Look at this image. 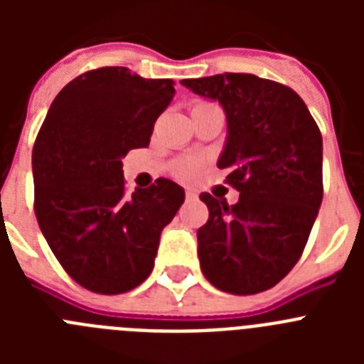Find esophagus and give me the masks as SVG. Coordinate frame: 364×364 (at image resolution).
<instances>
[{
  "instance_id": "34e87169",
  "label": "esophagus",
  "mask_w": 364,
  "mask_h": 364,
  "mask_svg": "<svg viewBox=\"0 0 364 364\" xmlns=\"http://www.w3.org/2000/svg\"><path fill=\"white\" fill-rule=\"evenodd\" d=\"M195 198H197V191L188 189V191H186V200H195Z\"/></svg>"
}]
</instances>
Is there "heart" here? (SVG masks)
Instances as JSON below:
<instances>
[{"label":"heart","instance_id":"b5f03b06","mask_svg":"<svg viewBox=\"0 0 364 364\" xmlns=\"http://www.w3.org/2000/svg\"><path fill=\"white\" fill-rule=\"evenodd\" d=\"M205 105L210 104H202V102H198V104H195V107H205ZM195 171H197V164L193 162V160H184V162H180L178 166H176V175L182 176V178H188V176H191Z\"/></svg>","mask_w":364,"mask_h":364}]
</instances>
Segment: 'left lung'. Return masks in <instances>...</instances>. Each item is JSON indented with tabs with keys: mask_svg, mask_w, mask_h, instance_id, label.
Segmentation results:
<instances>
[{
	"mask_svg": "<svg viewBox=\"0 0 364 364\" xmlns=\"http://www.w3.org/2000/svg\"><path fill=\"white\" fill-rule=\"evenodd\" d=\"M226 112L217 166L239 195L228 205L210 193V218L197 231L205 279L222 291L253 295L284 279L306 246L323 202V138L290 87L255 74L182 80Z\"/></svg>",
	"mask_w": 364,
	"mask_h": 364,
	"instance_id": "1",
	"label": "left lung"
}]
</instances>
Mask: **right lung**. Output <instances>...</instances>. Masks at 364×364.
Wrapping results in <instances>:
<instances>
[{
    "instance_id": "right-lung-1",
    "label": "right lung",
    "mask_w": 364,
    "mask_h": 364,
    "mask_svg": "<svg viewBox=\"0 0 364 364\" xmlns=\"http://www.w3.org/2000/svg\"><path fill=\"white\" fill-rule=\"evenodd\" d=\"M173 95V80L102 67L67 83L45 117L32 151L34 211L60 264L87 290L117 295L142 284L184 202L169 178L124 191L122 159L149 146Z\"/></svg>"
}]
</instances>
